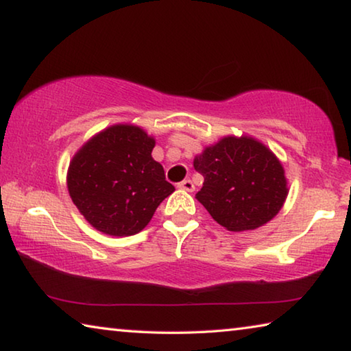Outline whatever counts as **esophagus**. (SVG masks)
<instances>
[{
	"instance_id": "esophagus-1",
	"label": "esophagus",
	"mask_w": 351,
	"mask_h": 351,
	"mask_svg": "<svg viewBox=\"0 0 351 351\" xmlns=\"http://www.w3.org/2000/svg\"><path fill=\"white\" fill-rule=\"evenodd\" d=\"M178 187L182 189V190H186V192H193V189H195L193 182L190 181V180H184V181H181L180 184H178Z\"/></svg>"
}]
</instances>
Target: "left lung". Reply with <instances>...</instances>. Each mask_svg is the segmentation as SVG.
Listing matches in <instances>:
<instances>
[{"label":"left lung","mask_w":351,"mask_h":351,"mask_svg":"<svg viewBox=\"0 0 351 351\" xmlns=\"http://www.w3.org/2000/svg\"><path fill=\"white\" fill-rule=\"evenodd\" d=\"M193 167L204 176L197 199L232 232L271 221L287 199L283 165L268 147L249 136H226L206 147Z\"/></svg>","instance_id":"obj_1"}]
</instances>
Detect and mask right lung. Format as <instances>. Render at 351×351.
Returning <instances> with one entry per match:
<instances>
[{
    "label": "right lung",
    "instance_id": "1",
    "mask_svg": "<svg viewBox=\"0 0 351 351\" xmlns=\"http://www.w3.org/2000/svg\"><path fill=\"white\" fill-rule=\"evenodd\" d=\"M154 139L119 123L86 142L68 169L69 197L93 228L112 237L141 232L173 193L162 165L152 158Z\"/></svg>",
    "mask_w": 351,
    "mask_h": 351
}]
</instances>
